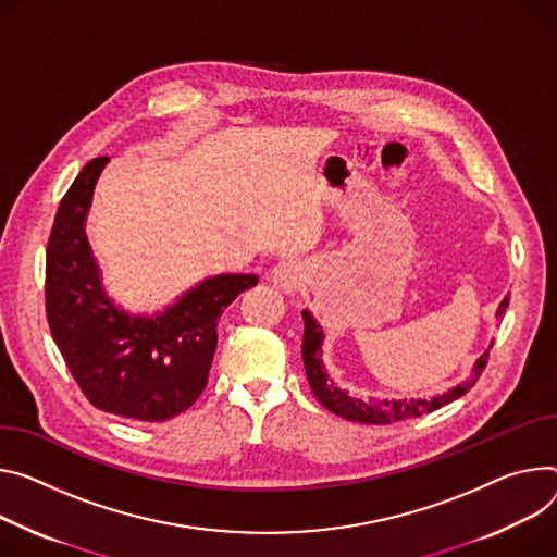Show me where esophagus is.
<instances>
[{
  "mask_svg": "<svg viewBox=\"0 0 557 557\" xmlns=\"http://www.w3.org/2000/svg\"><path fill=\"white\" fill-rule=\"evenodd\" d=\"M271 277H273L284 290H293V288H297V284H299V280H301V271H299V267H297L293 260H282V262H277V264L273 267Z\"/></svg>",
  "mask_w": 557,
  "mask_h": 557,
  "instance_id": "esophagus-1",
  "label": "esophagus"
}]
</instances>
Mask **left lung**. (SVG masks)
I'll use <instances>...</instances> for the list:
<instances>
[{
	"label": "left lung",
	"mask_w": 557,
	"mask_h": 557,
	"mask_svg": "<svg viewBox=\"0 0 557 557\" xmlns=\"http://www.w3.org/2000/svg\"><path fill=\"white\" fill-rule=\"evenodd\" d=\"M509 307V297L502 299V305L497 309V318L504 315ZM301 320H305V339H301V360H305V369H307V377L311 384L313 395L320 399L322 407H326L331 413L350 420V422H362V424H391V422H401V420H411V418H420L424 413L437 411L444 404H450L453 399L462 397L469 388L475 386V382L480 380L482 371L488 364V350L484 356L475 362V369L471 373V377H467V382H462L460 386H455L453 391L444 393V395H435L431 399H371V401H362L350 397L346 391L337 388L324 367H322V326L313 320V315L309 311H301ZM493 346V344H491Z\"/></svg>",
	"instance_id": "obj_1"
}]
</instances>
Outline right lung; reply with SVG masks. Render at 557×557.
<instances>
[{"mask_svg":"<svg viewBox=\"0 0 557 557\" xmlns=\"http://www.w3.org/2000/svg\"><path fill=\"white\" fill-rule=\"evenodd\" d=\"M109 158L90 160L66 195L46 246V318L62 358L95 409L164 422L205 391L218 322L258 275H218L188 290L156 320L128 318L107 299L90 260L84 218Z\"/></svg>","mask_w":557,"mask_h":557,"instance_id":"add662e5","label":"right lung"}]
</instances>
